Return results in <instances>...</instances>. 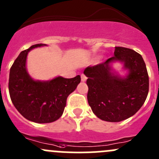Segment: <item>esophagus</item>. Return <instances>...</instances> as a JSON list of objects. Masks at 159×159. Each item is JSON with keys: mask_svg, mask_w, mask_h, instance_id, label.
<instances>
[{"mask_svg": "<svg viewBox=\"0 0 159 159\" xmlns=\"http://www.w3.org/2000/svg\"><path fill=\"white\" fill-rule=\"evenodd\" d=\"M86 79H87V77L86 76V75L84 74H82L81 75V80L82 82H85L86 80Z\"/></svg>", "mask_w": 159, "mask_h": 159, "instance_id": "obj_1", "label": "esophagus"}]
</instances>
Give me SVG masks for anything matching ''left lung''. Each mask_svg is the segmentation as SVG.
<instances>
[{"mask_svg":"<svg viewBox=\"0 0 159 159\" xmlns=\"http://www.w3.org/2000/svg\"><path fill=\"white\" fill-rule=\"evenodd\" d=\"M118 60L129 70L125 78L111 73L109 63ZM88 77L87 99L93 113L104 121L117 122L135 115L146 99L148 71L142 56L135 50L116 47L114 57L84 70Z\"/></svg>","mask_w":159,"mask_h":159,"instance_id":"left-lung-1","label":"left lung"}]
</instances>
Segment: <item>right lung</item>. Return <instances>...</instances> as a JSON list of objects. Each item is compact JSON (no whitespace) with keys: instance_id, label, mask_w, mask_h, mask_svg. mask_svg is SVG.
I'll return each mask as SVG.
<instances>
[{"instance_id":"add662e5","label":"right lung","mask_w":159,"mask_h":159,"mask_svg":"<svg viewBox=\"0 0 159 159\" xmlns=\"http://www.w3.org/2000/svg\"><path fill=\"white\" fill-rule=\"evenodd\" d=\"M46 44L38 43L20 53L10 70V97L25 119L37 123H49L63 114L69 95L81 81L80 75L71 79L59 77L47 82L31 79L26 70L28 52Z\"/></svg>"}]
</instances>
